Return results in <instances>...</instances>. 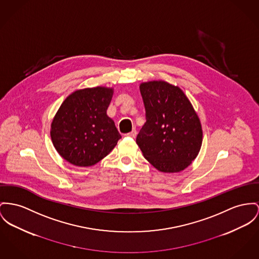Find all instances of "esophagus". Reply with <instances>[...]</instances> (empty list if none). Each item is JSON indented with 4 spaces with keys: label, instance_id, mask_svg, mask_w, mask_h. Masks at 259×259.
Listing matches in <instances>:
<instances>
[{
    "label": "esophagus",
    "instance_id": "esophagus-1",
    "mask_svg": "<svg viewBox=\"0 0 259 259\" xmlns=\"http://www.w3.org/2000/svg\"><path fill=\"white\" fill-rule=\"evenodd\" d=\"M137 135H138V132H137L136 130H133L131 133L126 134V137H128V138H135L136 137H137Z\"/></svg>",
    "mask_w": 259,
    "mask_h": 259
}]
</instances>
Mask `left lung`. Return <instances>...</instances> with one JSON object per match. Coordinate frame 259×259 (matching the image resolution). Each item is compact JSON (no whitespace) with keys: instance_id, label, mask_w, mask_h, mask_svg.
I'll list each match as a JSON object with an SVG mask.
<instances>
[{"instance_id":"left-lung-1","label":"left lung","mask_w":259,"mask_h":259,"mask_svg":"<svg viewBox=\"0 0 259 259\" xmlns=\"http://www.w3.org/2000/svg\"><path fill=\"white\" fill-rule=\"evenodd\" d=\"M139 88L146 116L137 138L142 154L158 171L185 170L202 144L197 114L180 87L154 80L143 82Z\"/></svg>"}]
</instances>
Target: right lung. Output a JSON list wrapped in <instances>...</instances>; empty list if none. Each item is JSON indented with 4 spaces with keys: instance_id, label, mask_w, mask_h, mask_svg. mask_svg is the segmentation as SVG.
<instances>
[{
    "instance_id": "1",
    "label": "right lung",
    "mask_w": 259,
    "mask_h": 259,
    "mask_svg": "<svg viewBox=\"0 0 259 259\" xmlns=\"http://www.w3.org/2000/svg\"><path fill=\"white\" fill-rule=\"evenodd\" d=\"M113 92V88L103 87L76 90L59 108L50 134L56 150L70 164L95 165L121 138L107 116Z\"/></svg>"
}]
</instances>
